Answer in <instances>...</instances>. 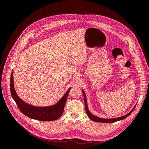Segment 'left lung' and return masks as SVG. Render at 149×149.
Wrapping results in <instances>:
<instances>
[{"label":"left lung","instance_id":"left-lung-1","mask_svg":"<svg viewBox=\"0 0 149 149\" xmlns=\"http://www.w3.org/2000/svg\"><path fill=\"white\" fill-rule=\"evenodd\" d=\"M82 92H83V96H84V104H85V109H86V114L88 115V116L89 117V118L90 119H91L92 120L94 121V122H96V123H115V122L117 121H119V120H121L123 119H124L125 118H127V117L132 113L133 112V111L135 109V106L133 109L130 111L129 113H127V114H125L123 116H121V117H119V118H111V119H104V118H99V117H97L96 116L93 115L91 112L89 111V109H88V103H87V100H86V94L84 91V90L82 89Z\"/></svg>","mask_w":149,"mask_h":149}]
</instances>
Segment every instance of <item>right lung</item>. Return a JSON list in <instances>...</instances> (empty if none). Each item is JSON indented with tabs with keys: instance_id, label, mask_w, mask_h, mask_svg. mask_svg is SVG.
Listing matches in <instances>:
<instances>
[{
	"instance_id": "add662e5",
	"label": "right lung",
	"mask_w": 149,
	"mask_h": 149,
	"mask_svg": "<svg viewBox=\"0 0 149 149\" xmlns=\"http://www.w3.org/2000/svg\"><path fill=\"white\" fill-rule=\"evenodd\" d=\"M10 93L20 111L31 119L42 121H52L59 119L63 112L64 107L71 88L64 94L56 104L47 106H36L25 102L18 96L15 89L13 81V71L10 76Z\"/></svg>"
}]
</instances>
